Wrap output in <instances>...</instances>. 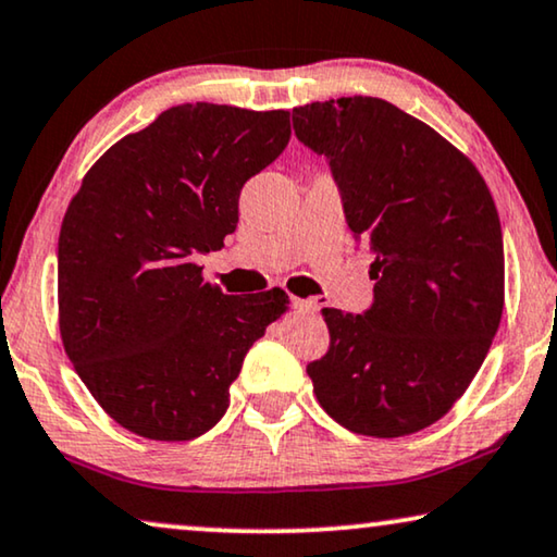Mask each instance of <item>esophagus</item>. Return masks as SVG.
<instances>
[{
	"label": "esophagus",
	"instance_id": "obj_1",
	"mask_svg": "<svg viewBox=\"0 0 557 557\" xmlns=\"http://www.w3.org/2000/svg\"><path fill=\"white\" fill-rule=\"evenodd\" d=\"M292 307L301 314H317L319 301L317 299H299V296H292Z\"/></svg>",
	"mask_w": 557,
	"mask_h": 557
}]
</instances>
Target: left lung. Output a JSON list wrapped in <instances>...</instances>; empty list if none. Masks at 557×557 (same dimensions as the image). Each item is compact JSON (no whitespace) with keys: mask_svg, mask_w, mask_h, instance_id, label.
<instances>
[{"mask_svg":"<svg viewBox=\"0 0 557 557\" xmlns=\"http://www.w3.org/2000/svg\"><path fill=\"white\" fill-rule=\"evenodd\" d=\"M292 119L304 147L330 159L375 281L364 314L322 309L330 349L307 364L317 400L360 436H410L467 393L499 330L492 193L467 154L383 98L307 103Z\"/></svg>","mask_w":557,"mask_h":557,"instance_id":"1","label":"left lung"}]
</instances>
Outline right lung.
<instances>
[{
  "label": "right lung",
  "instance_id": "1",
  "mask_svg": "<svg viewBox=\"0 0 557 557\" xmlns=\"http://www.w3.org/2000/svg\"><path fill=\"white\" fill-rule=\"evenodd\" d=\"M288 136V111L174 106L113 144L67 205L60 337L98 406L136 436L210 431L243 357L286 311L281 288L223 294L193 256L223 248L243 185Z\"/></svg>",
  "mask_w": 557,
  "mask_h": 557
}]
</instances>
